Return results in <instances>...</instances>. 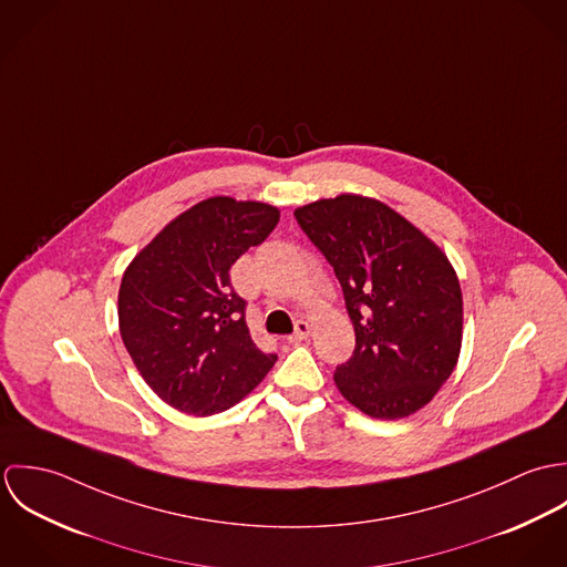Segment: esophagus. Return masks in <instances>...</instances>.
I'll return each instance as SVG.
<instances>
[{"instance_id":"obj_1","label":"esophagus","mask_w":567,"mask_h":567,"mask_svg":"<svg viewBox=\"0 0 567 567\" xmlns=\"http://www.w3.org/2000/svg\"><path fill=\"white\" fill-rule=\"evenodd\" d=\"M310 333H312V324L308 323V321H297V323H295V333L288 338V342L297 344V342L306 340Z\"/></svg>"}]
</instances>
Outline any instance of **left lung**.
<instances>
[{"label": "left lung", "mask_w": 567, "mask_h": 567, "mask_svg": "<svg viewBox=\"0 0 567 567\" xmlns=\"http://www.w3.org/2000/svg\"><path fill=\"white\" fill-rule=\"evenodd\" d=\"M295 218L324 255L355 331L333 380L347 402L375 419L427 404L452 375L463 340L458 277L416 227L380 200L340 194Z\"/></svg>", "instance_id": "1"}]
</instances>
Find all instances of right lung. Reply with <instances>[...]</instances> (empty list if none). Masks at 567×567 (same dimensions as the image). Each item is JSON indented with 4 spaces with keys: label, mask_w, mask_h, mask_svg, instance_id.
<instances>
[{
    "label": "right lung",
    "mask_w": 567,
    "mask_h": 567,
    "mask_svg": "<svg viewBox=\"0 0 567 567\" xmlns=\"http://www.w3.org/2000/svg\"><path fill=\"white\" fill-rule=\"evenodd\" d=\"M279 209L207 198L148 244L120 286V333L137 371L165 404L207 416L238 404L272 369L246 327L231 266L264 243Z\"/></svg>",
    "instance_id": "1"
}]
</instances>
